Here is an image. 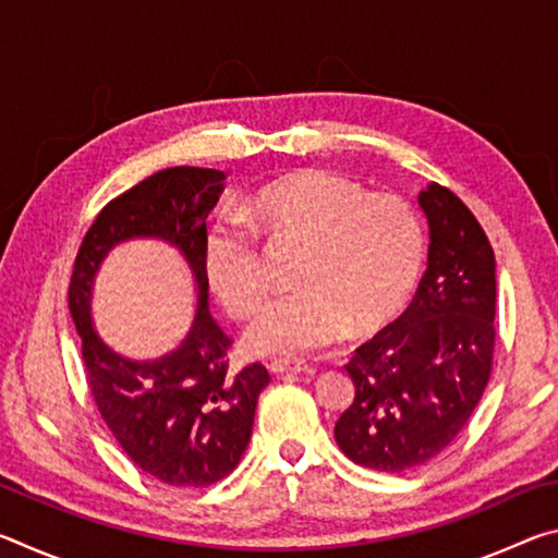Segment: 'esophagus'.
Listing matches in <instances>:
<instances>
[{
  "label": "esophagus",
  "mask_w": 558,
  "mask_h": 558,
  "mask_svg": "<svg viewBox=\"0 0 558 558\" xmlns=\"http://www.w3.org/2000/svg\"><path fill=\"white\" fill-rule=\"evenodd\" d=\"M272 374H307L310 366L302 362H288V359H278V362L270 364Z\"/></svg>",
  "instance_id": "esophagus-1"
}]
</instances>
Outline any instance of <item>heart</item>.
Here are the masks:
<instances>
[{
  "instance_id": "heart-1",
  "label": "heart",
  "mask_w": 558,
  "mask_h": 558,
  "mask_svg": "<svg viewBox=\"0 0 558 558\" xmlns=\"http://www.w3.org/2000/svg\"><path fill=\"white\" fill-rule=\"evenodd\" d=\"M270 241H302L295 286L266 305L245 344L266 356H302L369 332L403 307L423 266V226L399 196L376 194L325 169L263 186L245 211ZM251 222V223H252ZM250 223V225H251ZM221 214L204 239L211 292L233 319L258 313L268 295L258 232Z\"/></svg>"
}]
</instances>
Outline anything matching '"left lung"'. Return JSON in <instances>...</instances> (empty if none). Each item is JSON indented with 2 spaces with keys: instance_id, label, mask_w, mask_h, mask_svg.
Returning <instances> with one entry per match:
<instances>
[{
  "instance_id": "1",
  "label": "left lung",
  "mask_w": 558,
  "mask_h": 558,
  "mask_svg": "<svg viewBox=\"0 0 558 558\" xmlns=\"http://www.w3.org/2000/svg\"><path fill=\"white\" fill-rule=\"evenodd\" d=\"M418 204L428 268L405 313L349 359L354 401L335 426L344 456L379 472L418 468L446 450L493 374V245L450 189L433 182Z\"/></svg>"
}]
</instances>
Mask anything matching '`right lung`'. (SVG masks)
Returning <instances> with one entry per match:
<instances>
[{
	"instance_id": "obj_1",
	"label": "right lung",
	"mask_w": 558,
	"mask_h": 558,
	"mask_svg": "<svg viewBox=\"0 0 558 558\" xmlns=\"http://www.w3.org/2000/svg\"><path fill=\"white\" fill-rule=\"evenodd\" d=\"M223 179L219 169L172 167L128 189L93 221L69 288V310L102 421L140 470L172 487H209L233 472L248 448L258 396L270 381L263 364L229 369L231 339L209 313L206 216L219 202ZM132 238L174 244L197 282V313L183 344L145 363L112 353L92 329L89 315L101 260Z\"/></svg>"
}]
</instances>
